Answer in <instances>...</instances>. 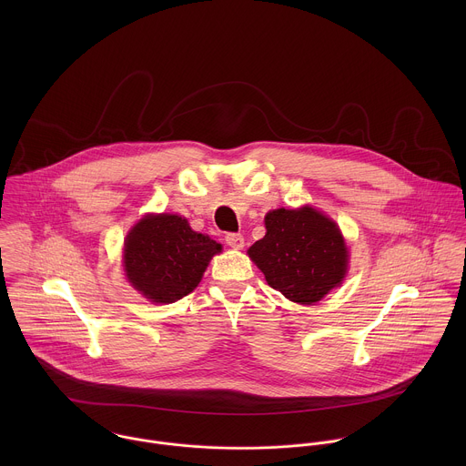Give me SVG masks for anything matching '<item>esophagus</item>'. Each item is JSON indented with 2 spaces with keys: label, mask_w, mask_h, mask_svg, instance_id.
Returning <instances> with one entry per match:
<instances>
[{
  "label": "esophagus",
  "mask_w": 466,
  "mask_h": 466,
  "mask_svg": "<svg viewBox=\"0 0 466 466\" xmlns=\"http://www.w3.org/2000/svg\"><path fill=\"white\" fill-rule=\"evenodd\" d=\"M224 240L233 249H242L244 248V237L240 233H229V235H226Z\"/></svg>",
  "instance_id": "34e87169"
}]
</instances>
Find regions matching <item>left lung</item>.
<instances>
[{
    "label": "left lung",
    "mask_w": 466,
    "mask_h": 466,
    "mask_svg": "<svg viewBox=\"0 0 466 466\" xmlns=\"http://www.w3.org/2000/svg\"><path fill=\"white\" fill-rule=\"evenodd\" d=\"M266 229L248 255L287 299L312 305L342 283L348 248L332 218L312 206L279 208L267 213Z\"/></svg>",
    "instance_id": "8db88e82"
}]
</instances>
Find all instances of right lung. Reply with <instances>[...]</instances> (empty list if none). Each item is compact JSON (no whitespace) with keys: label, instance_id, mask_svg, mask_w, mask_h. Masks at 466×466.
Segmentation results:
<instances>
[{"label":"right lung","instance_id":"add662e5","mask_svg":"<svg viewBox=\"0 0 466 466\" xmlns=\"http://www.w3.org/2000/svg\"><path fill=\"white\" fill-rule=\"evenodd\" d=\"M222 246L190 228L179 215L143 217L124 244L126 276L152 303H174L190 294Z\"/></svg>","mask_w":466,"mask_h":466}]
</instances>
